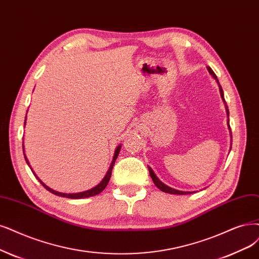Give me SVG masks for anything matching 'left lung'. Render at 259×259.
Returning a JSON list of instances; mask_svg holds the SVG:
<instances>
[{
    "label": "left lung",
    "mask_w": 259,
    "mask_h": 259,
    "mask_svg": "<svg viewBox=\"0 0 259 259\" xmlns=\"http://www.w3.org/2000/svg\"><path fill=\"white\" fill-rule=\"evenodd\" d=\"M207 69H208L209 73L211 74V75L213 76V78L215 79V81L218 82V84H219V89H220V94H221V97H222V99H223V101H224V103H225L224 93H223V90H222V88H221V85H220V83H219V80H218V78H217L215 73L212 71V69L210 68V67H207ZM225 107H226L227 115L229 116V112H228V109H227V105H226V104H225ZM228 126H229V123H228ZM229 129H231V128H229ZM148 169H149V174H150V177H151L152 181H154V184H155V185H156V187H157V188H159L161 191H163V192H165V193H169V194H179V195H184V194H192V193H194V192H186V191H179V190L173 189V188H170V187H168V186L164 185L163 183H162V181H160V179H159V178L156 176V174L154 173V170H152L149 166H148Z\"/></svg>",
    "instance_id": "8db88e82"
}]
</instances>
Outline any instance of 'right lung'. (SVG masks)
I'll use <instances>...</instances> for the list:
<instances>
[{
  "label": "right lung",
  "instance_id": "right-lung-1",
  "mask_svg": "<svg viewBox=\"0 0 259 259\" xmlns=\"http://www.w3.org/2000/svg\"><path fill=\"white\" fill-rule=\"evenodd\" d=\"M25 120H26V117H25ZM24 124H25V121H24ZM22 147H23V152H24V146H23V144H22ZM120 148H121V145H118V147L116 148V150H115V154H114V157H113L112 163H111V165H110V168H109V170H108V173L105 174V176H104V178L102 179L101 183L98 184L96 187H94L93 189L88 190V191H84V192H80V193H69V194H68V193H61V192H57V191H54V190H52L51 188L46 186V185L42 183V181H41L39 178H38V177L36 176V174L33 171L32 167L30 166V163H28V161H27V159H26V157H25V154H24V159H25V161H26V163L28 164V166L31 167V169H32V171H33V174L35 175V177L40 181V184L45 187V189H47L48 191H49V192H51V193H53L54 195H57V196L67 197V198H73V199H79V198H85V197H91V196L97 195V194L101 193L102 191L105 189V187L108 186L109 181H110V178H111V175H112V169H113L114 163H115V161H116V159H117V157H118Z\"/></svg>",
  "mask_w": 259,
  "mask_h": 259
}]
</instances>
